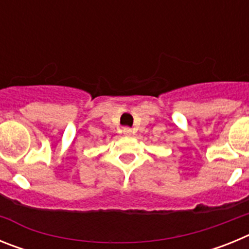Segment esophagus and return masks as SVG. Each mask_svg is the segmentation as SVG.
I'll use <instances>...</instances> for the list:
<instances>
[{
  "mask_svg": "<svg viewBox=\"0 0 249 249\" xmlns=\"http://www.w3.org/2000/svg\"><path fill=\"white\" fill-rule=\"evenodd\" d=\"M132 133V129L129 128V127H124V128H123V135L124 136H129Z\"/></svg>",
  "mask_w": 249,
  "mask_h": 249,
  "instance_id": "1",
  "label": "esophagus"
}]
</instances>
